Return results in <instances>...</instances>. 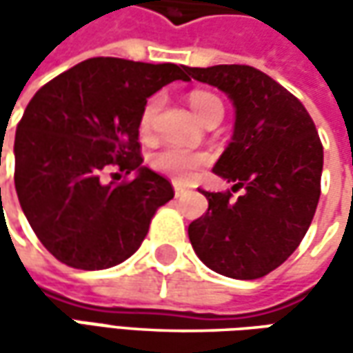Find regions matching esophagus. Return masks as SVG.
Listing matches in <instances>:
<instances>
[{
    "label": "esophagus",
    "mask_w": 353,
    "mask_h": 353,
    "mask_svg": "<svg viewBox=\"0 0 353 353\" xmlns=\"http://www.w3.org/2000/svg\"><path fill=\"white\" fill-rule=\"evenodd\" d=\"M172 186H174V196H176V198H181V196H183V194H186V188H184L183 184L174 183V184H172Z\"/></svg>",
    "instance_id": "1"
}]
</instances>
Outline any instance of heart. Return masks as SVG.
Here are the masks:
<instances>
[{
    "instance_id": "1",
    "label": "heart",
    "mask_w": 353,
    "mask_h": 353,
    "mask_svg": "<svg viewBox=\"0 0 353 353\" xmlns=\"http://www.w3.org/2000/svg\"><path fill=\"white\" fill-rule=\"evenodd\" d=\"M190 105L192 110L196 112V116L204 121L206 117L214 114V112H224L222 102L210 94V92H192L190 94ZM159 108H161V96H153L147 105L143 108L141 114V133H151L153 123H155V117L159 114ZM151 167L163 174H167L174 181H181V183H188L196 176V172L206 163H208V155L202 153V151H192V149H186V147H179V145H165L161 149H157L155 153L151 155Z\"/></svg>"
}]
</instances>
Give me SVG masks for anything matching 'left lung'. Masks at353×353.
Masks as SVG:
<instances>
[{"mask_svg":"<svg viewBox=\"0 0 353 353\" xmlns=\"http://www.w3.org/2000/svg\"><path fill=\"white\" fill-rule=\"evenodd\" d=\"M236 108L232 141L214 172L243 190L206 192L208 210L188 225L200 261L232 279L265 277L303 241L320 198L322 143L305 105L245 64L188 68Z\"/></svg>","mask_w":353,"mask_h":353,"instance_id":"left-lung-1","label":"left lung"}]
</instances>
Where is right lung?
Listing matches in <instances>:
<instances>
[{
	"label": "right lung",
	"instance_id": "add662e5",
	"mask_svg": "<svg viewBox=\"0 0 353 353\" xmlns=\"http://www.w3.org/2000/svg\"><path fill=\"white\" fill-rule=\"evenodd\" d=\"M184 64L88 59L47 82L29 102L15 133V190L41 243L61 263L98 271L139 250L172 184L141 167L139 123L147 98ZM112 166L133 181L103 185ZM117 178H121L117 174Z\"/></svg>",
	"mask_w": 353,
	"mask_h": 353
}]
</instances>
